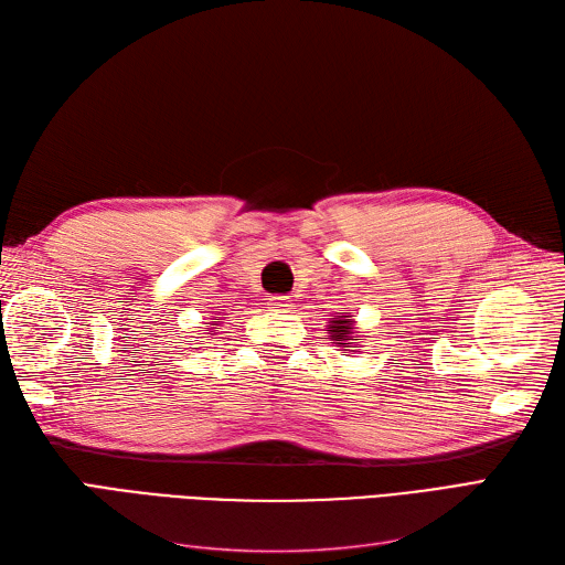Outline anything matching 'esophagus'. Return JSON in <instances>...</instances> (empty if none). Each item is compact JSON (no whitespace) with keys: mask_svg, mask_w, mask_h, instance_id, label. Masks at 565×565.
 Wrapping results in <instances>:
<instances>
[{"mask_svg":"<svg viewBox=\"0 0 565 565\" xmlns=\"http://www.w3.org/2000/svg\"><path fill=\"white\" fill-rule=\"evenodd\" d=\"M270 311H287L289 309V299L287 297H273L268 303Z\"/></svg>","mask_w":565,"mask_h":565,"instance_id":"esophagus-1","label":"esophagus"}]
</instances>
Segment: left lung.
Wrapping results in <instances>:
<instances>
[{
  "label": "left lung",
  "mask_w": 565,
  "mask_h": 565,
  "mask_svg": "<svg viewBox=\"0 0 565 565\" xmlns=\"http://www.w3.org/2000/svg\"><path fill=\"white\" fill-rule=\"evenodd\" d=\"M353 324H355V320H353L351 316H337V318H332L330 324H328L330 339L334 341V344H339L341 349H344V351H349V347H344V344L355 347V341H353L355 328H353Z\"/></svg>",
  "instance_id": "8db88e82"
}]
</instances>
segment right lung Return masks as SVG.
<instances>
[{"instance_id":"1","label":"right lung","mask_w":565,"mask_h":565,"mask_svg":"<svg viewBox=\"0 0 565 565\" xmlns=\"http://www.w3.org/2000/svg\"><path fill=\"white\" fill-rule=\"evenodd\" d=\"M207 324V330H218V328H212V324H221V318H212V322H204Z\"/></svg>"}]
</instances>
